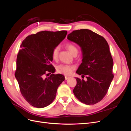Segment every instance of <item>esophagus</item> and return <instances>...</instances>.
<instances>
[{
  "label": "esophagus",
  "instance_id": "esophagus-1",
  "mask_svg": "<svg viewBox=\"0 0 131 131\" xmlns=\"http://www.w3.org/2000/svg\"><path fill=\"white\" fill-rule=\"evenodd\" d=\"M69 78H70V77H68V76H65V79L66 80H68V79H69Z\"/></svg>",
  "mask_w": 131,
  "mask_h": 131
}]
</instances>
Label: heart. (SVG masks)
<instances>
[{"instance_id":"b5f03b06","label":"heart","mask_w":131,"mask_h":131,"mask_svg":"<svg viewBox=\"0 0 131 131\" xmlns=\"http://www.w3.org/2000/svg\"><path fill=\"white\" fill-rule=\"evenodd\" d=\"M66 47L73 55H74L75 54H78V48L74 44H73V43H67L66 45ZM59 50V47L58 46L55 47L53 49L52 52V57L53 59H57L58 56ZM56 69L57 72L59 73L64 74L65 75H70L72 74L73 70L75 69V67L71 65L60 64L57 67Z\"/></svg>"}]
</instances>
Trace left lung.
<instances>
[{
  "label": "left lung",
  "mask_w": 131,
  "mask_h": 131,
  "mask_svg": "<svg viewBox=\"0 0 131 131\" xmlns=\"http://www.w3.org/2000/svg\"><path fill=\"white\" fill-rule=\"evenodd\" d=\"M67 39L80 47L82 63L76 73L87 78L86 81L76 78L73 93L83 103L96 104L105 96L114 78L108 43L103 37L87 29L74 30Z\"/></svg>",
  "instance_id": "8db88e82"
}]
</instances>
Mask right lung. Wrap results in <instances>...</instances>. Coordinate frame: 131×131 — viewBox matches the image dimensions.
I'll return each mask as SVG.
<instances>
[{"label": "right lung", "mask_w": 131, "mask_h": 131, "mask_svg": "<svg viewBox=\"0 0 131 131\" xmlns=\"http://www.w3.org/2000/svg\"><path fill=\"white\" fill-rule=\"evenodd\" d=\"M67 31H42L29 35L23 40L17 54L15 77L26 101L38 108L48 106L56 96L58 86L64 80L61 74L54 73L52 52L64 40Z\"/></svg>", "instance_id": "obj_1"}]
</instances>
